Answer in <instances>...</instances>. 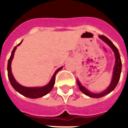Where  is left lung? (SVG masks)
Segmentation results:
<instances>
[{"label":"left lung","instance_id":"left-lung-1","mask_svg":"<svg viewBox=\"0 0 128 128\" xmlns=\"http://www.w3.org/2000/svg\"><path fill=\"white\" fill-rule=\"evenodd\" d=\"M98 37H99L100 39H101L104 42H105L112 50V51L114 52V56H115V64H114V66L113 68L112 76L110 84L105 90H104L102 92H100V93L92 92L90 90H88L86 88L84 87V86H82V84L80 82V81L77 80V83H78V85L79 86V89H80V91L82 92L83 94H84L85 95L88 96H89L90 98H99L103 97V96L108 95V94L113 91L115 89V88L116 87L118 82H119L122 71V61L120 56L119 51L118 50V48L114 46V44L109 39L104 36H99Z\"/></svg>","mask_w":128,"mask_h":128}]
</instances>
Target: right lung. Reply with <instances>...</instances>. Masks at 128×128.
<instances>
[{"label":"right lung","mask_w":128,"mask_h":128,"mask_svg":"<svg viewBox=\"0 0 128 128\" xmlns=\"http://www.w3.org/2000/svg\"><path fill=\"white\" fill-rule=\"evenodd\" d=\"M22 42V40L14 48L13 50L12 51V53H11L10 57L8 61L7 70H8V76L9 81L10 82L12 86L14 88V89L16 92H18L19 94H20L21 95L24 96L25 97L32 98V99H36V98L43 97L46 94H48L52 90V88L54 87V83H55L56 74H57V72H59L63 68V66L59 68L58 70H56V72H54V75L52 76V78L50 79V82L44 86H41V87H26V86H22L21 84H19L14 78V77L13 76L12 72V68H11L12 61L13 58H14L15 51L16 50L17 46L20 45Z\"/></svg>","instance_id":"obj_1"}]
</instances>
